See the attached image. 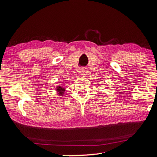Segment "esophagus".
Segmentation results:
<instances>
[{"mask_svg": "<svg viewBox=\"0 0 157 157\" xmlns=\"http://www.w3.org/2000/svg\"><path fill=\"white\" fill-rule=\"evenodd\" d=\"M87 74V70H86V68H82L79 71V75L80 76H84Z\"/></svg>", "mask_w": 157, "mask_h": 157, "instance_id": "34e87169", "label": "esophagus"}]
</instances>
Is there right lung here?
<instances>
[{
	"mask_svg": "<svg viewBox=\"0 0 157 157\" xmlns=\"http://www.w3.org/2000/svg\"><path fill=\"white\" fill-rule=\"evenodd\" d=\"M57 91L59 92V95H63L65 90H64V88H62V86H59L57 87Z\"/></svg>",
	"mask_w": 157,
	"mask_h": 157,
	"instance_id": "add662e5",
	"label": "right lung"
}]
</instances>
